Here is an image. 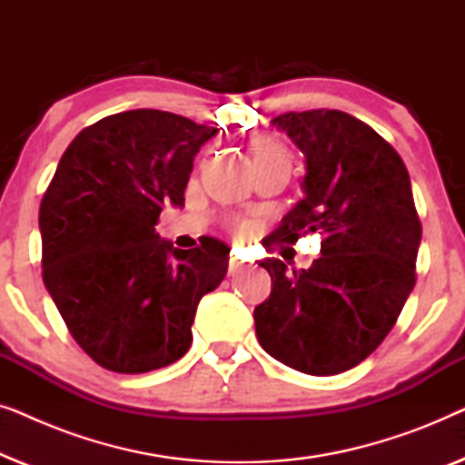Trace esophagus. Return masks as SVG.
<instances>
[{"instance_id": "34e87169", "label": "esophagus", "mask_w": 465, "mask_h": 465, "mask_svg": "<svg viewBox=\"0 0 465 465\" xmlns=\"http://www.w3.org/2000/svg\"><path fill=\"white\" fill-rule=\"evenodd\" d=\"M245 269H250V264H245L243 260H239L237 256H232L228 258V272H231V275L234 277V275H239V272H243Z\"/></svg>"}]
</instances>
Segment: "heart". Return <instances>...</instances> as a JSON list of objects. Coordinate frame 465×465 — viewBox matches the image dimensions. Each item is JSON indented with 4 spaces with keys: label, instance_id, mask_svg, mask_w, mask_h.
Wrapping results in <instances>:
<instances>
[{
    "label": "heart",
    "instance_id": "heart-1",
    "mask_svg": "<svg viewBox=\"0 0 465 465\" xmlns=\"http://www.w3.org/2000/svg\"><path fill=\"white\" fill-rule=\"evenodd\" d=\"M275 154H285L283 145L277 143L275 139H258L256 143H253V158H262V156H275ZM237 232L239 234H245L247 232V226L245 224H237Z\"/></svg>",
    "mask_w": 465,
    "mask_h": 465
}]
</instances>
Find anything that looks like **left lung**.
<instances>
[{"instance_id":"8db88e82","label":"left lung","mask_w":465,"mask_h":465,"mask_svg":"<svg viewBox=\"0 0 465 465\" xmlns=\"http://www.w3.org/2000/svg\"><path fill=\"white\" fill-rule=\"evenodd\" d=\"M307 158L304 199L272 239L322 234L311 269L266 258L272 290L253 309L260 345L315 377L345 372L377 349L417 282L421 222L406 164L372 126L339 110L272 118Z\"/></svg>"}]
</instances>
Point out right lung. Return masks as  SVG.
<instances>
[{"instance_id": "obj_1", "label": "right lung", "mask_w": 465, "mask_h": 465, "mask_svg": "<svg viewBox=\"0 0 465 465\" xmlns=\"http://www.w3.org/2000/svg\"><path fill=\"white\" fill-rule=\"evenodd\" d=\"M215 133L171 112L112 114L75 135L44 193V283L75 342L107 371L180 360L196 304L226 277L224 241L177 250L154 228L164 205H183L196 152Z\"/></svg>"}]
</instances>
